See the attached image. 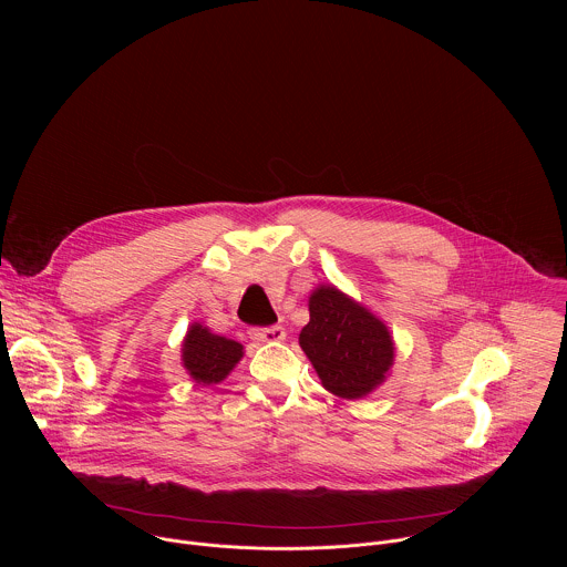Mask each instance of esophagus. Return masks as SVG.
Masks as SVG:
<instances>
[{
	"label": "esophagus",
	"mask_w": 567,
	"mask_h": 567,
	"mask_svg": "<svg viewBox=\"0 0 567 567\" xmlns=\"http://www.w3.org/2000/svg\"><path fill=\"white\" fill-rule=\"evenodd\" d=\"M250 338L259 342H281L286 338V329L281 324L257 327V329H250Z\"/></svg>",
	"instance_id": "1"
}]
</instances>
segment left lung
Returning <instances> with one entry per match:
<instances>
[{
    "label": "left lung",
    "instance_id": "1",
    "mask_svg": "<svg viewBox=\"0 0 567 567\" xmlns=\"http://www.w3.org/2000/svg\"><path fill=\"white\" fill-rule=\"evenodd\" d=\"M299 344L324 389L342 400H360L389 375L395 344L389 327L333 286L310 295V323Z\"/></svg>",
    "mask_w": 567,
    "mask_h": 567
}]
</instances>
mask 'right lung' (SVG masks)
I'll use <instances>...</instances> for the list:
<instances>
[{
	"label": "right lung",
	"mask_w": 567,
	"mask_h": 567,
	"mask_svg": "<svg viewBox=\"0 0 567 567\" xmlns=\"http://www.w3.org/2000/svg\"><path fill=\"white\" fill-rule=\"evenodd\" d=\"M240 342L212 333L207 327L194 323L183 340V367L198 384L223 382L243 358Z\"/></svg>",
	"instance_id": "1"
}]
</instances>
